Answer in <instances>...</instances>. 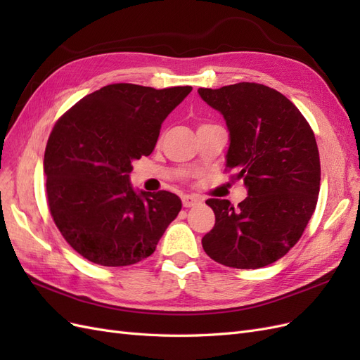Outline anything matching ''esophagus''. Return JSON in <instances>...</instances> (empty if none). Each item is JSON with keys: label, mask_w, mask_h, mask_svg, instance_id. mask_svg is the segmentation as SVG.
Listing matches in <instances>:
<instances>
[{"label": "esophagus", "mask_w": 360, "mask_h": 360, "mask_svg": "<svg viewBox=\"0 0 360 360\" xmlns=\"http://www.w3.org/2000/svg\"><path fill=\"white\" fill-rule=\"evenodd\" d=\"M202 200L200 197H197V195H184V197L181 198V202H183V207H193L200 204Z\"/></svg>", "instance_id": "1"}]
</instances>
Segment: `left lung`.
<instances>
[{
	"mask_svg": "<svg viewBox=\"0 0 360 360\" xmlns=\"http://www.w3.org/2000/svg\"><path fill=\"white\" fill-rule=\"evenodd\" d=\"M230 132L226 168L243 180L237 205L210 198L216 222L202 237L205 254L234 269L275 263L299 242L320 192V155L311 126L284 94L263 84L200 89Z\"/></svg>",
	"mask_w": 360,
	"mask_h": 360,
	"instance_id": "obj_1",
	"label": "left lung"
}]
</instances>
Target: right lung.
Here are the masks:
<instances>
[{
	"instance_id": "obj_1",
	"label": "right lung",
	"mask_w": 360,
	"mask_h": 360,
	"mask_svg": "<svg viewBox=\"0 0 360 360\" xmlns=\"http://www.w3.org/2000/svg\"><path fill=\"white\" fill-rule=\"evenodd\" d=\"M192 86L111 84L73 105L49 135L43 171L51 216L91 263L120 267L155 252L181 210L176 193L136 192L132 162L153 151L163 120Z\"/></svg>"
}]
</instances>
